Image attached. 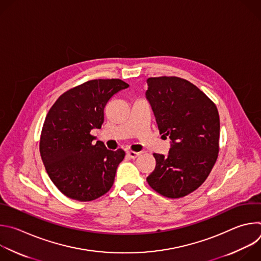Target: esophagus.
<instances>
[{
  "label": "esophagus",
  "instance_id": "esophagus-1",
  "mask_svg": "<svg viewBox=\"0 0 261 261\" xmlns=\"http://www.w3.org/2000/svg\"><path fill=\"white\" fill-rule=\"evenodd\" d=\"M127 156L129 158H131V159H135V158H137L139 156V153L133 152V151H127Z\"/></svg>",
  "mask_w": 261,
  "mask_h": 261
}]
</instances>
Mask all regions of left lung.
I'll list each match as a JSON object with an SVG mask.
<instances>
[{"instance_id":"8db88e82","label":"left lung","mask_w":261,"mask_h":261,"mask_svg":"<svg viewBox=\"0 0 261 261\" xmlns=\"http://www.w3.org/2000/svg\"><path fill=\"white\" fill-rule=\"evenodd\" d=\"M145 97L158 129L171 140L167 156L153 154L151 187L168 198L195 191L213 169L219 153L220 119L215 103L196 86L175 76L150 77Z\"/></svg>"}]
</instances>
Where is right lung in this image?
I'll use <instances>...</instances> for the list:
<instances>
[{"label":"right lung","instance_id":"1","mask_svg":"<svg viewBox=\"0 0 261 261\" xmlns=\"http://www.w3.org/2000/svg\"><path fill=\"white\" fill-rule=\"evenodd\" d=\"M128 87L115 79L89 81L65 92L49 109L40 155L48 176L67 197L92 201L113 187L125 152L107 150L99 140L94 143L91 131L101 128L109 99Z\"/></svg>","mask_w":261,"mask_h":261}]
</instances>
